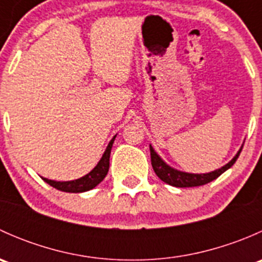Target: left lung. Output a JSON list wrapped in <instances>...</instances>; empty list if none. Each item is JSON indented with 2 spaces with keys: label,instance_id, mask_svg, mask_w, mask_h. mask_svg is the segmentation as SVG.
<instances>
[{
  "label": "left lung",
  "instance_id": "left-lung-1",
  "mask_svg": "<svg viewBox=\"0 0 262 262\" xmlns=\"http://www.w3.org/2000/svg\"><path fill=\"white\" fill-rule=\"evenodd\" d=\"M149 149H150V163H152V167L153 170H155L156 175H157L163 182H166V184L168 185H172V186H176V187L202 186V185H205L208 184V182L215 180V179L219 178L224 171H227L229 167L233 166V163L236 162L239 153H241V149H239L238 153L234 156V158L231 161V162H228L226 166L219 168V170L213 171V172L187 173V172H181V171H178L175 170V168L167 166L162 160H161L160 156L155 152V149H153L150 146H149Z\"/></svg>",
  "mask_w": 262,
  "mask_h": 262
}]
</instances>
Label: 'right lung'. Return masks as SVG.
Listing matches in <instances>:
<instances>
[{"instance_id": "right-lung-1", "label": "right lung", "mask_w": 262, "mask_h": 262, "mask_svg": "<svg viewBox=\"0 0 262 262\" xmlns=\"http://www.w3.org/2000/svg\"><path fill=\"white\" fill-rule=\"evenodd\" d=\"M114 138L110 141L109 146H107L106 150L102 155V158L100 160V162L97 163L96 167L91 171L90 173H87L83 178L78 179V180L73 181H53L48 180V179H43L47 184H49L50 186L55 187L57 190H60V191L64 192H83L89 191V190L94 189L95 186L100 184L105 179V176L107 175V171H109V160H110V152H112L113 143H114Z\"/></svg>"}]
</instances>
